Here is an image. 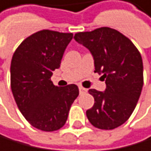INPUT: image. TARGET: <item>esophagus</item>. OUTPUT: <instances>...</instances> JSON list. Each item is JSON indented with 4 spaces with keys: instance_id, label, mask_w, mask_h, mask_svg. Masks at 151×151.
Returning a JSON list of instances; mask_svg holds the SVG:
<instances>
[{
    "instance_id": "esophagus-1",
    "label": "esophagus",
    "mask_w": 151,
    "mask_h": 151,
    "mask_svg": "<svg viewBox=\"0 0 151 151\" xmlns=\"http://www.w3.org/2000/svg\"><path fill=\"white\" fill-rule=\"evenodd\" d=\"M79 91H80V93H84V92L87 91V88H85L83 87H79Z\"/></svg>"
}]
</instances>
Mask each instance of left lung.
Masks as SVG:
<instances>
[{"label": "left lung", "instance_id": "1", "mask_svg": "<svg viewBox=\"0 0 151 151\" xmlns=\"http://www.w3.org/2000/svg\"><path fill=\"white\" fill-rule=\"evenodd\" d=\"M75 40L89 50L94 60V72L105 80V91L91 88L94 98L87 116L96 128L111 130L132 115L144 85L143 60L132 41L108 27L77 32Z\"/></svg>", "mask_w": 151, "mask_h": 151}]
</instances>
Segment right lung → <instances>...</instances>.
I'll list each match as a JSON object with an SVG mask.
<instances>
[{"label": "right lung", "mask_w": 151, "mask_h": 151, "mask_svg": "<svg viewBox=\"0 0 151 151\" xmlns=\"http://www.w3.org/2000/svg\"><path fill=\"white\" fill-rule=\"evenodd\" d=\"M72 37L71 32L42 29L26 38L12 57V94L22 115L39 130L52 132L62 128L79 95L76 85L60 88L51 81Z\"/></svg>", "instance_id": "1"}]
</instances>
